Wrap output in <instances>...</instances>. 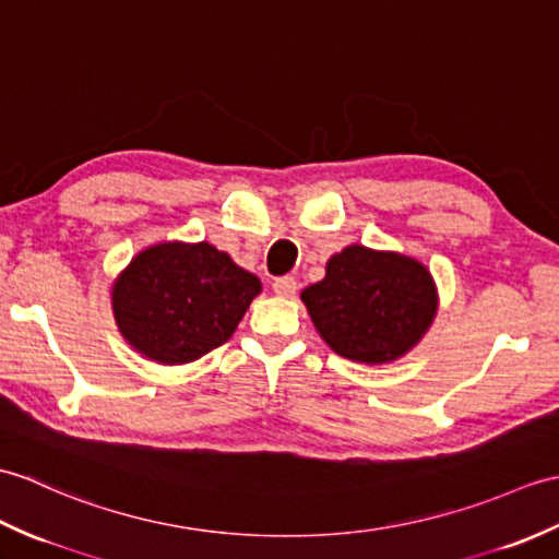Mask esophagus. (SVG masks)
Masks as SVG:
<instances>
[{"label": "esophagus", "instance_id": "esophagus-1", "mask_svg": "<svg viewBox=\"0 0 559 559\" xmlns=\"http://www.w3.org/2000/svg\"><path fill=\"white\" fill-rule=\"evenodd\" d=\"M295 290H297V283L293 276H281L274 281V293L278 297H293Z\"/></svg>", "mask_w": 559, "mask_h": 559}]
</instances>
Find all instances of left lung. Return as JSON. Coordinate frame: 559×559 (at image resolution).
I'll list each match as a JSON object with an SVG mask.
<instances>
[{"mask_svg":"<svg viewBox=\"0 0 559 559\" xmlns=\"http://www.w3.org/2000/svg\"><path fill=\"white\" fill-rule=\"evenodd\" d=\"M300 300L335 355L369 367L405 357L438 314V288L426 264L357 242L329 259L326 276L307 285Z\"/></svg>","mask_w":559,"mask_h":559,"instance_id":"obj_1","label":"left lung"}]
</instances>
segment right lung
<instances>
[{"label": "right lung", "mask_w": 559, "mask_h": 559, "mask_svg": "<svg viewBox=\"0 0 559 559\" xmlns=\"http://www.w3.org/2000/svg\"><path fill=\"white\" fill-rule=\"evenodd\" d=\"M262 281L210 242L140 250L111 285L119 333L150 361L190 365L236 333Z\"/></svg>", "instance_id": "right-lung-1"}]
</instances>
